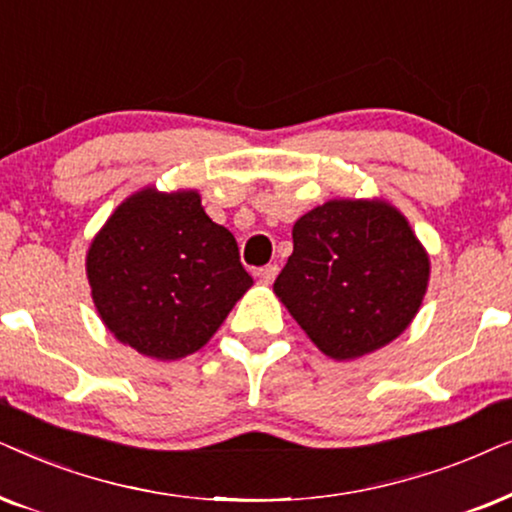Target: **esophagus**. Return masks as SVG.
Wrapping results in <instances>:
<instances>
[{"instance_id":"esophagus-1","label":"esophagus","mask_w":512,"mask_h":512,"mask_svg":"<svg viewBox=\"0 0 512 512\" xmlns=\"http://www.w3.org/2000/svg\"><path fill=\"white\" fill-rule=\"evenodd\" d=\"M255 276L260 278V283L269 285V283H274V278L278 276V267H276V264H267V267L257 269V274H255Z\"/></svg>"}]
</instances>
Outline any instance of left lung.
<instances>
[{
  "label": "left lung",
  "mask_w": 512,
  "mask_h": 512,
  "mask_svg": "<svg viewBox=\"0 0 512 512\" xmlns=\"http://www.w3.org/2000/svg\"><path fill=\"white\" fill-rule=\"evenodd\" d=\"M292 245L274 292L325 356L377 351L417 316L431 262L386 201H327L295 222Z\"/></svg>",
  "instance_id": "1"
}]
</instances>
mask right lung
Masks as SVG:
<instances>
[{
	"label": "right lung",
	"mask_w": 512,
	"mask_h": 512,
	"mask_svg": "<svg viewBox=\"0 0 512 512\" xmlns=\"http://www.w3.org/2000/svg\"><path fill=\"white\" fill-rule=\"evenodd\" d=\"M86 274L102 323L142 356L199 351L252 285L236 238L215 224L199 192L147 187L93 238Z\"/></svg>",
	"instance_id": "1"
}]
</instances>
